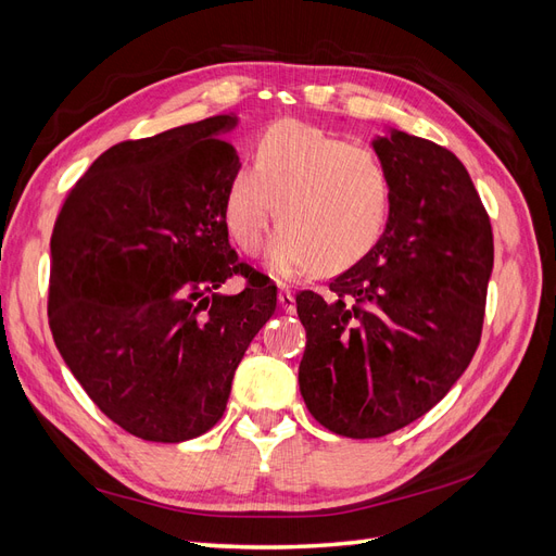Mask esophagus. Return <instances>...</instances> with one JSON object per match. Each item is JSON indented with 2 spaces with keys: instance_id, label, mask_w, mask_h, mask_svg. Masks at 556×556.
Returning <instances> with one entry per match:
<instances>
[{
  "instance_id": "esophagus-1",
  "label": "esophagus",
  "mask_w": 556,
  "mask_h": 556,
  "mask_svg": "<svg viewBox=\"0 0 556 556\" xmlns=\"http://www.w3.org/2000/svg\"><path fill=\"white\" fill-rule=\"evenodd\" d=\"M278 304H280V308L285 313H294L296 311V299H294V294L290 290H280L278 292Z\"/></svg>"
}]
</instances>
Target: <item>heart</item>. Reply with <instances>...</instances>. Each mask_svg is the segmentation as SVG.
Masks as SVG:
<instances>
[{"label": "heart", "instance_id": "heart-1", "mask_svg": "<svg viewBox=\"0 0 556 556\" xmlns=\"http://www.w3.org/2000/svg\"><path fill=\"white\" fill-rule=\"evenodd\" d=\"M252 157L227 180L223 220L231 241L255 257L276 211L274 276L292 278L313 264L323 274L341 271L382 237L394 185L371 148L282 121L260 134Z\"/></svg>", "mask_w": 556, "mask_h": 556}]
</instances>
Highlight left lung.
<instances>
[{
	"label": "left lung",
	"mask_w": 556,
	"mask_h": 556,
	"mask_svg": "<svg viewBox=\"0 0 556 556\" xmlns=\"http://www.w3.org/2000/svg\"><path fill=\"white\" fill-rule=\"evenodd\" d=\"M374 150L394 185L382 237L327 299L296 294L301 396L348 439L392 433L450 392L478 350L494 266L490 215L457 155L399 129Z\"/></svg>",
	"instance_id": "left-lung-1"
}]
</instances>
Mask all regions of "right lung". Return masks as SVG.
I'll list each match as a JSON object with an SVG mask.
<instances>
[{
    "label": "right lung",
    "mask_w": 556,
    "mask_h": 556,
    "mask_svg": "<svg viewBox=\"0 0 556 556\" xmlns=\"http://www.w3.org/2000/svg\"><path fill=\"white\" fill-rule=\"evenodd\" d=\"M213 115L99 155L50 237L48 325L74 378L117 427L180 443L217 425L233 371L276 311L229 245L223 199L241 162ZM249 288L227 298L231 275Z\"/></svg>",
    "instance_id": "1"
}]
</instances>
